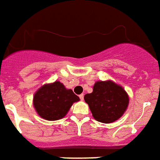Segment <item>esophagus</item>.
Returning a JSON list of instances; mask_svg holds the SVG:
<instances>
[{"label": "esophagus", "instance_id": "esophagus-1", "mask_svg": "<svg viewBox=\"0 0 160 160\" xmlns=\"http://www.w3.org/2000/svg\"><path fill=\"white\" fill-rule=\"evenodd\" d=\"M79 98H80V99H81V100H83V98H84V95H83V93L80 94V95H79Z\"/></svg>", "mask_w": 160, "mask_h": 160}]
</instances>
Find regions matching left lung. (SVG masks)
<instances>
[{
	"mask_svg": "<svg viewBox=\"0 0 160 160\" xmlns=\"http://www.w3.org/2000/svg\"><path fill=\"white\" fill-rule=\"evenodd\" d=\"M84 99L94 119L103 123H111L118 120L129 103L126 91L110 81L97 82L93 93H87Z\"/></svg>",
	"mask_w": 160,
	"mask_h": 160,
	"instance_id": "left-lung-1",
	"label": "left lung"
}]
</instances>
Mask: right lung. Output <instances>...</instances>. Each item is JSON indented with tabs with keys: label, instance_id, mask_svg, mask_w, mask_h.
<instances>
[{
	"label": "right lung",
	"instance_id": "1",
	"mask_svg": "<svg viewBox=\"0 0 160 160\" xmlns=\"http://www.w3.org/2000/svg\"><path fill=\"white\" fill-rule=\"evenodd\" d=\"M78 96L72 89H67L60 82L44 85L33 97V105L42 118L56 121L64 117Z\"/></svg>",
	"mask_w": 160,
	"mask_h": 160
}]
</instances>
